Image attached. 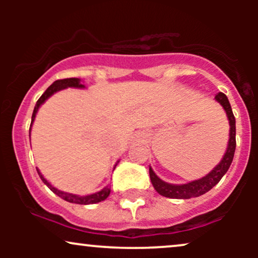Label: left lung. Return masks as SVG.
<instances>
[{"mask_svg": "<svg viewBox=\"0 0 258 258\" xmlns=\"http://www.w3.org/2000/svg\"><path fill=\"white\" fill-rule=\"evenodd\" d=\"M215 99L217 100V102L223 106L224 110H226L230 126L229 142H228L227 152L224 154L223 159H222L220 164H218L209 174H206L205 177H203V178L200 179L193 180V182L186 183V184H170V183L164 182V180H161L158 176H156L155 172L153 171V168L149 167V174L152 184L154 188H155V190L158 191L160 195H162V197L171 198V199H190V198L200 197V195L207 193L210 189L214 188V186L220 182L222 177L226 174L230 164H232L236 147L235 117H234L232 106H230L229 100H228L226 94L220 92L218 94H216Z\"/></svg>", "mask_w": 258, "mask_h": 258, "instance_id": "8db88e82", "label": "left lung"}]
</instances>
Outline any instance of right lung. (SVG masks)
<instances>
[{
	"label": "right lung",
	"mask_w": 258,
	"mask_h": 258,
	"mask_svg": "<svg viewBox=\"0 0 258 258\" xmlns=\"http://www.w3.org/2000/svg\"><path fill=\"white\" fill-rule=\"evenodd\" d=\"M68 87L82 88V87H85V86L80 84V79H76V78L57 80V81L53 82V84L49 86L46 91H44V93L40 97V98H38V100L36 102V105H35V108H34V112H32L31 125H30V130H29V136H30V132H31L32 122H34L35 116H36V112L38 110V108L41 106V104H43V103L46 102V99H48L53 93H55V92H58L60 90H64V88H68ZM37 173H38V176H40V178L42 179V182L47 186H48L49 189H51L53 193L57 194L59 198H61V199H64L65 201H69V203H73V204H80V205H90V204H97V203H100V201L105 200L106 198L109 197V194H110V188H108V186H105V188L102 189L100 191H97V193L91 194V195H85V197H80V195L70 194V193H64V191L58 190L57 188H54V186H53L51 183L48 182V180L44 178L38 170H37Z\"/></svg>",
	"instance_id": "1"
}]
</instances>
